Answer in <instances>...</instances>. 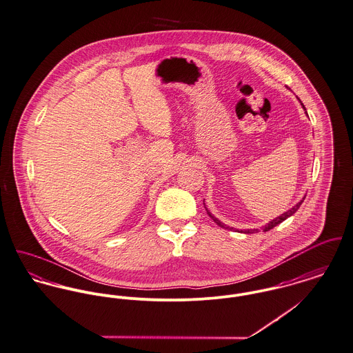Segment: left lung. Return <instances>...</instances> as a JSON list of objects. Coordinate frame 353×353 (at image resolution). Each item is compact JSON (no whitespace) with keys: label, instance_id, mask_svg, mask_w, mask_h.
Listing matches in <instances>:
<instances>
[{"label":"left lung","instance_id":"8db88e82","mask_svg":"<svg viewBox=\"0 0 353 353\" xmlns=\"http://www.w3.org/2000/svg\"><path fill=\"white\" fill-rule=\"evenodd\" d=\"M302 106H303V103H302ZM303 109H305V106H303ZM305 110H306V109H305ZM303 199H305V198H303ZM303 199H302L301 202H298V203H296L294 208H291V209L288 210L286 213H283L282 216H279V217L274 219L272 221H270V223L265 225V226H263V232H268V230H270V229H272L274 226H276V225H279L281 223H283L286 219L291 217V216H292V214H294V213H295V212L299 209V206L302 205ZM203 206H205V199H203ZM205 208H206V206H205ZM206 212H208V214L212 217V220H213L216 224L219 225V226H221V228H224V229H230V230L233 229V228H230V226H226V225L223 224V223H221L220 220H217L214 216H212V213H210L208 209H206ZM241 232H243V233H256V232H259V229H244V230H241Z\"/></svg>","mask_w":353,"mask_h":353}]
</instances>
